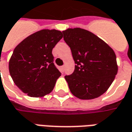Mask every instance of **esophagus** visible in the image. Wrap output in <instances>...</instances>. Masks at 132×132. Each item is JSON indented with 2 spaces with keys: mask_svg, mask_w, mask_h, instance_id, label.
Returning a JSON list of instances; mask_svg holds the SVG:
<instances>
[{
  "mask_svg": "<svg viewBox=\"0 0 132 132\" xmlns=\"http://www.w3.org/2000/svg\"><path fill=\"white\" fill-rule=\"evenodd\" d=\"M61 71L62 73H63V71H64V66H61Z\"/></svg>",
  "mask_w": 132,
  "mask_h": 132,
  "instance_id": "34e87169",
  "label": "esophagus"
}]
</instances>
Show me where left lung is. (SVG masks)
I'll return each instance as SVG.
<instances>
[{
  "label": "left lung",
  "mask_w": 132,
  "mask_h": 132,
  "mask_svg": "<svg viewBox=\"0 0 132 132\" xmlns=\"http://www.w3.org/2000/svg\"><path fill=\"white\" fill-rule=\"evenodd\" d=\"M76 63L71 75L65 76L69 89L80 99H93L104 94L118 72L116 54L106 42L80 28L62 31Z\"/></svg>",
  "instance_id": "left-lung-1"
}]
</instances>
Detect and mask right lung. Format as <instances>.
Returning a JSON list of instances; mask_svg holds the SVG:
<instances>
[{
	"label": "right lung",
	"instance_id": "add662e5",
	"mask_svg": "<svg viewBox=\"0 0 132 132\" xmlns=\"http://www.w3.org/2000/svg\"><path fill=\"white\" fill-rule=\"evenodd\" d=\"M63 38L56 29L31 34L15 48L9 72L15 84L31 97H42L53 91L61 73L53 63L52 50Z\"/></svg>",
	"mask_w": 132,
	"mask_h": 132
}]
</instances>
